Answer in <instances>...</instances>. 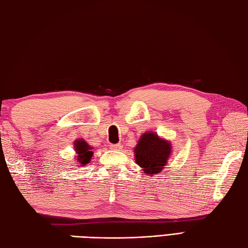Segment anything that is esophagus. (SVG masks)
Wrapping results in <instances>:
<instances>
[{"label": "esophagus", "instance_id": "34e87169", "mask_svg": "<svg viewBox=\"0 0 248 248\" xmlns=\"http://www.w3.org/2000/svg\"><path fill=\"white\" fill-rule=\"evenodd\" d=\"M110 148H112L113 150H120V149H121V145H120V144L110 145Z\"/></svg>", "mask_w": 248, "mask_h": 248}]
</instances>
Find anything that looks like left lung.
<instances>
[{"label":"left lung","instance_id":"1","mask_svg":"<svg viewBox=\"0 0 248 248\" xmlns=\"http://www.w3.org/2000/svg\"><path fill=\"white\" fill-rule=\"evenodd\" d=\"M170 144L161 140L155 133H145L141 135L136 145L135 161L145 173L152 176L162 171L168 156L170 155Z\"/></svg>","mask_w":248,"mask_h":248}]
</instances>
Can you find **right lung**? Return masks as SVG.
Segmentation results:
<instances>
[{"label":"right lung","mask_w":248,"mask_h":248,"mask_svg":"<svg viewBox=\"0 0 248 248\" xmlns=\"http://www.w3.org/2000/svg\"><path fill=\"white\" fill-rule=\"evenodd\" d=\"M75 148L76 151L78 152V161L81 164L85 165L87 163L91 161L92 156L93 155V152L92 151L93 147L89 146L86 141L84 140H77L75 143Z\"/></svg>","instance_id":"1"}]
</instances>
